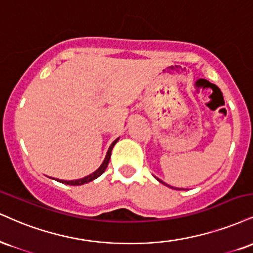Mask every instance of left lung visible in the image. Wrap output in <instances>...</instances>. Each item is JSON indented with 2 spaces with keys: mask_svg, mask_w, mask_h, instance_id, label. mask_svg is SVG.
<instances>
[{
  "mask_svg": "<svg viewBox=\"0 0 253 253\" xmlns=\"http://www.w3.org/2000/svg\"><path fill=\"white\" fill-rule=\"evenodd\" d=\"M157 179H158V178H157ZM158 180H159V181L161 182V184H165V182H164V181H161L160 179H158ZM165 185H166V184H165ZM169 187H172V186H169ZM172 188H173V187H172ZM175 190H179V188H175Z\"/></svg>",
  "mask_w": 253,
  "mask_h": 253,
  "instance_id": "obj_1",
  "label": "left lung"
}]
</instances>
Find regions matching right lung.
Wrapping results in <instances>:
<instances>
[{
	"label": "right lung",
	"instance_id": "right-lung-1",
	"mask_svg": "<svg viewBox=\"0 0 253 253\" xmlns=\"http://www.w3.org/2000/svg\"><path fill=\"white\" fill-rule=\"evenodd\" d=\"M118 140H119V139L114 140V141L112 142V145L109 146V148H108L107 156H106L105 160H103L102 165L100 166L99 169H97L95 172L92 173V174H89V175L84 176V178H82V179H78V180H69V181H67V180H57V181L62 182V184H66V185H73V186H79V185H84V184H87V182H89V181L94 180V179H96L97 176H100V175H101L102 173L106 171V169H107V166H108V163H109V159H111L112 150H113L114 145L117 144V141H118Z\"/></svg>",
	"mask_w": 253,
	"mask_h": 253
}]
</instances>
